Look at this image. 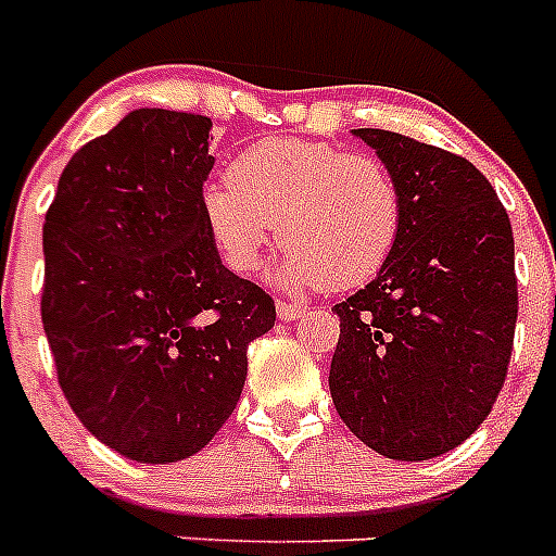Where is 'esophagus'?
I'll list each match as a JSON object with an SVG mask.
<instances>
[{
    "instance_id": "esophagus-1",
    "label": "esophagus",
    "mask_w": 556,
    "mask_h": 556,
    "mask_svg": "<svg viewBox=\"0 0 556 556\" xmlns=\"http://www.w3.org/2000/svg\"><path fill=\"white\" fill-rule=\"evenodd\" d=\"M275 312H278V320L289 323V320H294V317H301V314H306V308L298 306V303L278 301V303H275Z\"/></svg>"
}]
</instances>
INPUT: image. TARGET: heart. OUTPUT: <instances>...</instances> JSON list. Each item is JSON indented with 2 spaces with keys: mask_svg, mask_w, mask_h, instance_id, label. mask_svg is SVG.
I'll use <instances>...</instances> for the list:
<instances>
[{
  "mask_svg": "<svg viewBox=\"0 0 556 556\" xmlns=\"http://www.w3.org/2000/svg\"><path fill=\"white\" fill-rule=\"evenodd\" d=\"M228 175L203 186L200 208L211 244L233 273L255 269L278 223L287 250L269 275L287 292L362 287L401 239V189L372 155L273 139L244 150Z\"/></svg>",
  "mask_w": 556,
  "mask_h": 556,
  "instance_id": "1",
  "label": "heart"
}]
</instances>
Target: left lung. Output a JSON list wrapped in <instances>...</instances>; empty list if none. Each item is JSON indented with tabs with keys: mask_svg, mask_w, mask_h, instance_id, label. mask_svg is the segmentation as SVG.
<instances>
[{
	"mask_svg": "<svg viewBox=\"0 0 556 556\" xmlns=\"http://www.w3.org/2000/svg\"><path fill=\"white\" fill-rule=\"evenodd\" d=\"M353 136L392 172L404 228L376 278L333 306L328 387L367 448L434 459L479 429L504 387L518 320L513 225L470 161L392 130Z\"/></svg>",
	"mask_w": 556,
	"mask_h": 556,
	"instance_id": "obj_1",
	"label": "left lung"
}]
</instances>
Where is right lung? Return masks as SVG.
Returning a JSON list of instances; mask_svg holds the SVG:
<instances>
[{
  "label": "right lung",
  "instance_id": "obj_1",
  "mask_svg": "<svg viewBox=\"0 0 556 556\" xmlns=\"http://www.w3.org/2000/svg\"><path fill=\"white\" fill-rule=\"evenodd\" d=\"M208 116L139 108L72 155L43 223L41 320L58 384L91 434L169 465L214 440L273 298L230 273L200 194Z\"/></svg>",
  "mask_w": 556,
  "mask_h": 556
}]
</instances>
